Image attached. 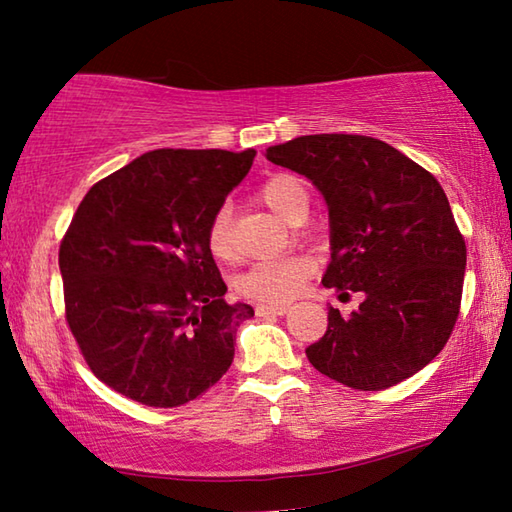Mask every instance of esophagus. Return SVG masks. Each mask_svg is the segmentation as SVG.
<instances>
[{
	"label": "esophagus",
	"instance_id": "34e87169",
	"mask_svg": "<svg viewBox=\"0 0 512 512\" xmlns=\"http://www.w3.org/2000/svg\"><path fill=\"white\" fill-rule=\"evenodd\" d=\"M255 311H257V316H284V314H289V307L287 305H257Z\"/></svg>",
	"mask_w": 512,
	"mask_h": 512
}]
</instances>
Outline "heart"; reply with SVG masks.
I'll list each match as a JSON object with an SVG mask.
<instances>
[{
	"instance_id": "1",
	"label": "heart",
	"mask_w": 512,
	"mask_h": 512,
	"mask_svg": "<svg viewBox=\"0 0 512 512\" xmlns=\"http://www.w3.org/2000/svg\"><path fill=\"white\" fill-rule=\"evenodd\" d=\"M259 198L287 223H296L309 210L307 183L291 173H277L259 189ZM207 246L216 259L232 257V210L221 205L207 225ZM314 273V262L305 255L264 259L250 266L237 280L241 296L264 302H287L296 298Z\"/></svg>"
}]
</instances>
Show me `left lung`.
I'll return each mask as SVG.
<instances>
[{"label":"left lung","instance_id":"1","mask_svg":"<svg viewBox=\"0 0 512 512\" xmlns=\"http://www.w3.org/2000/svg\"><path fill=\"white\" fill-rule=\"evenodd\" d=\"M266 160L309 178L325 198V287L363 293L350 316L329 307L325 336L307 348L311 366L359 391L422 370L456 325L467 259L438 180L366 135H302L268 146Z\"/></svg>","mask_w":512,"mask_h":512}]
</instances>
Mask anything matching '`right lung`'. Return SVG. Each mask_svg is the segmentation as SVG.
Here are the masks:
<instances>
[{
    "label": "right lung",
    "mask_w": 512,
    "mask_h": 512,
    "mask_svg": "<svg viewBox=\"0 0 512 512\" xmlns=\"http://www.w3.org/2000/svg\"><path fill=\"white\" fill-rule=\"evenodd\" d=\"M257 151L158 149L94 185L60 244L65 316L112 391L171 409L228 372L239 323L207 225Z\"/></svg>",
    "instance_id": "add662e5"
}]
</instances>
